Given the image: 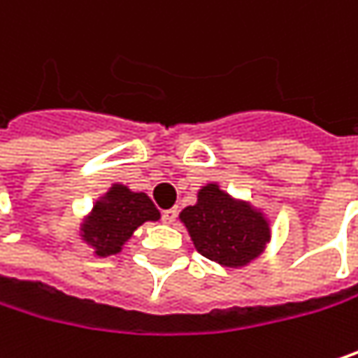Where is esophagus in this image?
Wrapping results in <instances>:
<instances>
[{"instance_id":"obj_1","label":"esophagus","mask_w":358,"mask_h":358,"mask_svg":"<svg viewBox=\"0 0 358 358\" xmlns=\"http://www.w3.org/2000/svg\"><path fill=\"white\" fill-rule=\"evenodd\" d=\"M176 215H178V211H176V209L162 211V221H164V223H174V221H176Z\"/></svg>"}]
</instances>
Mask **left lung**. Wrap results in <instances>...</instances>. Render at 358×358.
Wrapping results in <instances>:
<instances>
[{"label":"left lung","mask_w":358,"mask_h":358,"mask_svg":"<svg viewBox=\"0 0 358 358\" xmlns=\"http://www.w3.org/2000/svg\"><path fill=\"white\" fill-rule=\"evenodd\" d=\"M199 254L229 268L245 266L271 240L266 217L250 203L236 201L217 184L199 190V201L180 213Z\"/></svg>","instance_id":"8db88e82"}]
</instances>
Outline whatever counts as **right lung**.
<instances>
[{"label":"right lung","instance_id":"right-lung-1","mask_svg":"<svg viewBox=\"0 0 358 358\" xmlns=\"http://www.w3.org/2000/svg\"><path fill=\"white\" fill-rule=\"evenodd\" d=\"M157 219L159 211L145 192H133L122 184H114L85 217L82 240L94 248L96 256L118 254L139 225Z\"/></svg>","mask_w":358,"mask_h":358}]
</instances>
